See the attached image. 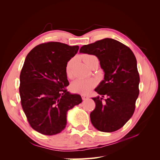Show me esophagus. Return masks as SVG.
Listing matches in <instances>:
<instances>
[{
  "instance_id": "1",
  "label": "esophagus",
  "mask_w": 160,
  "mask_h": 160,
  "mask_svg": "<svg viewBox=\"0 0 160 160\" xmlns=\"http://www.w3.org/2000/svg\"><path fill=\"white\" fill-rule=\"evenodd\" d=\"M82 99H83V100H86L88 99V97L86 96V95H82Z\"/></svg>"
}]
</instances>
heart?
<instances>
[{
	"label": "heart",
	"mask_w": 160,
	"mask_h": 160,
	"mask_svg": "<svg viewBox=\"0 0 160 160\" xmlns=\"http://www.w3.org/2000/svg\"><path fill=\"white\" fill-rule=\"evenodd\" d=\"M95 56L88 55L83 57V61L87 63L88 61L94 57ZM73 62V59H71L67 62L66 66V72L68 76L71 75V67ZM95 85V81L93 79H78L74 81L71 85V90L74 93H81V94H87L89 93V91L93 88Z\"/></svg>",
	"instance_id": "obj_1"
}]
</instances>
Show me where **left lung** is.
Returning a JSON list of instances; mask_svg holds the SVG:
<instances>
[{"instance_id":"8db88e82","label":"left lung","mask_w":160,"mask_h":160,"mask_svg":"<svg viewBox=\"0 0 160 160\" xmlns=\"http://www.w3.org/2000/svg\"><path fill=\"white\" fill-rule=\"evenodd\" d=\"M79 52L95 55L104 71V79L95 89L101 97L92 98L95 108L90 113L91 122L100 132H115L135 111L139 92L136 58L128 47L109 38L83 45Z\"/></svg>"}]
</instances>
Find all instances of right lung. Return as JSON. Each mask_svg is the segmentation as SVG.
I'll return each instance as SVG.
<instances>
[{
	"label": "right lung",
	"instance_id": "add662e5",
	"mask_svg": "<svg viewBox=\"0 0 160 160\" xmlns=\"http://www.w3.org/2000/svg\"><path fill=\"white\" fill-rule=\"evenodd\" d=\"M59 42L36 46L27 56L20 75L21 105L32 129L46 135L59 133L67 125V111L82 102L80 95L65 89L66 66L79 50Z\"/></svg>",
	"mask_w": 160,
	"mask_h": 160
}]
</instances>
